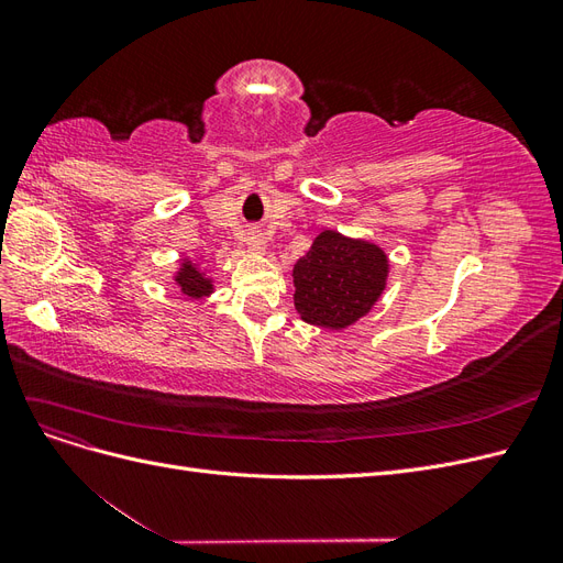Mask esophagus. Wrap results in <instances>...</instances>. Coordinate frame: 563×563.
<instances>
[{
  "label": "esophagus",
  "mask_w": 563,
  "mask_h": 563,
  "mask_svg": "<svg viewBox=\"0 0 563 563\" xmlns=\"http://www.w3.org/2000/svg\"><path fill=\"white\" fill-rule=\"evenodd\" d=\"M246 249L253 251V253H263V251H265V236H263L261 232L251 230V232L246 234Z\"/></svg>",
  "instance_id": "34e87169"
}]
</instances>
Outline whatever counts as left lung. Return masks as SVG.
<instances>
[{
  "mask_svg": "<svg viewBox=\"0 0 563 563\" xmlns=\"http://www.w3.org/2000/svg\"><path fill=\"white\" fill-rule=\"evenodd\" d=\"M387 272V253L378 244L323 230L294 265L296 310L312 327L343 331L380 300Z\"/></svg>",
  "mask_w": 563,
  "mask_h": 563,
  "instance_id": "8db88e82",
  "label": "left lung"
}]
</instances>
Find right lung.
Segmentation results:
<instances>
[{
    "mask_svg": "<svg viewBox=\"0 0 563 563\" xmlns=\"http://www.w3.org/2000/svg\"><path fill=\"white\" fill-rule=\"evenodd\" d=\"M174 282L178 284L180 294L190 300H201L213 294V279L207 275V269H201L199 263L190 258H180Z\"/></svg>",
    "mask_w": 563,
    "mask_h": 563,
    "instance_id": "right-lung-1",
    "label": "right lung"
}]
</instances>
